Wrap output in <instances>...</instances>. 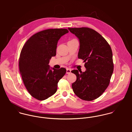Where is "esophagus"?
<instances>
[{"instance_id": "esophagus-1", "label": "esophagus", "mask_w": 132, "mask_h": 132, "mask_svg": "<svg viewBox=\"0 0 132 132\" xmlns=\"http://www.w3.org/2000/svg\"><path fill=\"white\" fill-rule=\"evenodd\" d=\"M71 73V69L67 68V74H70Z\"/></svg>"}]
</instances>
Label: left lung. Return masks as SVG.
<instances>
[{
  "mask_svg": "<svg viewBox=\"0 0 132 132\" xmlns=\"http://www.w3.org/2000/svg\"><path fill=\"white\" fill-rule=\"evenodd\" d=\"M79 38L78 58L85 62L84 72L71 71L77 77L72 85L75 94L85 101L98 97L108 87L113 72L111 48L100 34L88 27L68 28Z\"/></svg>",
  "mask_w": 132,
  "mask_h": 132,
  "instance_id": "1",
  "label": "left lung"
}]
</instances>
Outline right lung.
<instances>
[{"label": "right lung", "instance_id": "right-lung-1", "mask_svg": "<svg viewBox=\"0 0 132 132\" xmlns=\"http://www.w3.org/2000/svg\"><path fill=\"white\" fill-rule=\"evenodd\" d=\"M69 32L67 29H48L37 32L23 46L19 60V71L30 94L43 101L54 94L66 69H50L49 60L56 54L58 40Z\"/></svg>", "mask_w": 132, "mask_h": 132}]
</instances>
